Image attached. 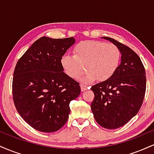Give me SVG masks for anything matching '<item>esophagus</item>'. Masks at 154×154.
<instances>
[{
	"mask_svg": "<svg viewBox=\"0 0 154 154\" xmlns=\"http://www.w3.org/2000/svg\"><path fill=\"white\" fill-rule=\"evenodd\" d=\"M80 87H81V91H86V90H88V88H89V87H88V85H84V84H81Z\"/></svg>",
	"mask_w": 154,
	"mask_h": 154,
	"instance_id": "obj_1",
	"label": "esophagus"
}]
</instances>
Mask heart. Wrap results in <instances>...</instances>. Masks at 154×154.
Returning a JSON list of instances; mask_svg holds the SVG:
<instances>
[{"instance_id":"obj_1","label":"heart","mask_w":154,"mask_h":154,"mask_svg":"<svg viewBox=\"0 0 154 154\" xmlns=\"http://www.w3.org/2000/svg\"><path fill=\"white\" fill-rule=\"evenodd\" d=\"M73 52L74 55H63L61 66L69 77L76 78L85 65L88 71L78 78L82 84H90L98 78L100 81L109 79L116 72L121 59V53L116 45L98 40L79 42Z\"/></svg>"}]
</instances>
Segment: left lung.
I'll list each match as a JSON object with an SVG mask.
<instances>
[{
	"label": "left lung",
	"mask_w": 154,
	"mask_h": 154,
	"mask_svg": "<svg viewBox=\"0 0 154 154\" xmlns=\"http://www.w3.org/2000/svg\"><path fill=\"white\" fill-rule=\"evenodd\" d=\"M101 38L116 45L122 55L114 75L91 87L95 95L91 110L95 121L111 130L125 125L139 111L146 93V71L140 57L132 49L113 38Z\"/></svg>",
	"instance_id": "8db88e82"
}]
</instances>
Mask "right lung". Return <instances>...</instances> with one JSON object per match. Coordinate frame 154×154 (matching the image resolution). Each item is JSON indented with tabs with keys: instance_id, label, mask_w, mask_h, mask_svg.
<instances>
[{
	"instance_id": "add662e5",
	"label": "right lung",
	"mask_w": 154,
	"mask_h": 154,
	"mask_svg": "<svg viewBox=\"0 0 154 154\" xmlns=\"http://www.w3.org/2000/svg\"><path fill=\"white\" fill-rule=\"evenodd\" d=\"M75 43L72 37H42L16 65L12 91L16 109L38 131L54 132L66 122L69 103L80 94L79 83L63 72L61 59Z\"/></svg>"
}]
</instances>
